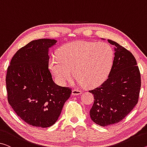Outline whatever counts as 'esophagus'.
<instances>
[{
    "label": "esophagus",
    "instance_id": "esophagus-1",
    "mask_svg": "<svg viewBox=\"0 0 147 147\" xmlns=\"http://www.w3.org/2000/svg\"><path fill=\"white\" fill-rule=\"evenodd\" d=\"M81 94V91L78 89H73L71 91V94L73 96H76V95H79V94Z\"/></svg>",
    "mask_w": 147,
    "mask_h": 147
}]
</instances>
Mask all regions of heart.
<instances>
[{
	"label": "heart",
	"mask_w": 147,
	"mask_h": 147,
	"mask_svg": "<svg viewBox=\"0 0 147 147\" xmlns=\"http://www.w3.org/2000/svg\"><path fill=\"white\" fill-rule=\"evenodd\" d=\"M114 51L106 42L76 41L63 45L58 56L49 60V68L60 85L75 74L79 82L93 87L107 78L112 67Z\"/></svg>",
	"instance_id": "obj_1"
}]
</instances>
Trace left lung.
I'll return each instance as SVG.
<instances>
[{"instance_id":"left-lung-1","label":"left lung","mask_w":147,"mask_h":147,"mask_svg":"<svg viewBox=\"0 0 147 147\" xmlns=\"http://www.w3.org/2000/svg\"><path fill=\"white\" fill-rule=\"evenodd\" d=\"M108 41L114 45L115 52L112 69L107 81L89 91L94 99L90 117L104 127L118 123L134 109L138 102L141 85L134 55L116 42Z\"/></svg>"}]
</instances>
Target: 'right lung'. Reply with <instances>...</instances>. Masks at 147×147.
Returning a JSON list of instances; mask_svg holds the SVG:
<instances>
[{
	"instance_id": "1",
	"label": "right lung",
	"mask_w": 147,
	"mask_h": 147,
	"mask_svg": "<svg viewBox=\"0 0 147 147\" xmlns=\"http://www.w3.org/2000/svg\"><path fill=\"white\" fill-rule=\"evenodd\" d=\"M57 40L40 39L19 49L6 74L8 100L20 118L35 127L55 124L71 90L53 81L49 69V49Z\"/></svg>"
}]
</instances>
